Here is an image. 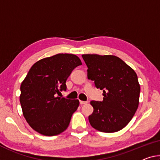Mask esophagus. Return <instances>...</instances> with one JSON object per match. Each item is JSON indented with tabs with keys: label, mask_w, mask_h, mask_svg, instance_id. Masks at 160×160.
<instances>
[{
	"label": "esophagus",
	"mask_w": 160,
	"mask_h": 160,
	"mask_svg": "<svg viewBox=\"0 0 160 160\" xmlns=\"http://www.w3.org/2000/svg\"><path fill=\"white\" fill-rule=\"evenodd\" d=\"M87 102H84V101H80V104H87Z\"/></svg>",
	"instance_id": "34e87169"
}]
</instances>
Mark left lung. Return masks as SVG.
<instances>
[{"label":"left lung","mask_w":160,"mask_h":160,"mask_svg":"<svg viewBox=\"0 0 160 160\" xmlns=\"http://www.w3.org/2000/svg\"><path fill=\"white\" fill-rule=\"evenodd\" d=\"M88 79L103 90L102 102L92 101L88 116L93 128L112 133L129 124L139 106L140 86L137 73L121 58L112 55L83 54Z\"/></svg>","instance_id":"1"}]
</instances>
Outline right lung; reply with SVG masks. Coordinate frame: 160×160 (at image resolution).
Listing matches in <instances>:
<instances>
[{"label": "right lung", "instance_id": "1", "mask_svg": "<svg viewBox=\"0 0 160 160\" xmlns=\"http://www.w3.org/2000/svg\"><path fill=\"white\" fill-rule=\"evenodd\" d=\"M82 64L76 55L58 53L32 66L21 83L20 96L23 114L32 129L45 136L67 129L79 101L58 95L66 90V79L72 71Z\"/></svg>", "mask_w": 160, "mask_h": 160}]
</instances>
